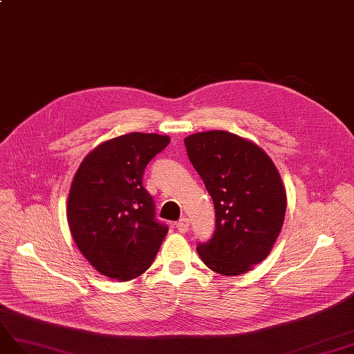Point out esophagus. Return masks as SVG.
I'll use <instances>...</instances> for the list:
<instances>
[{
	"mask_svg": "<svg viewBox=\"0 0 354 354\" xmlns=\"http://www.w3.org/2000/svg\"><path fill=\"white\" fill-rule=\"evenodd\" d=\"M176 228L180 232H187L189 231V219L187 218H182L177 223H176Z\"/></svg>",
	"mask_w": 354,
	"mask_h": 354,
	"instance_id": "esophagus-1",
	"label": "esophagus"
}]
</instances>
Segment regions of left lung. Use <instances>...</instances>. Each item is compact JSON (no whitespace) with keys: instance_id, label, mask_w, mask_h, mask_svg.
<instances>
[{"instance_id":"1","label":"left lung","mask_w":354,"mask_h":354,"mask_svg":"<svg viewBox=\"0 0 354 354\" xmlns=\"http://www.w3.org/2000/svg\"><path fill=\"white\" fill-rule=\"evenodd\" d=\"M185 145L216 212V228L198 243V254L209 269L227 277L251 270L269 255L286 216L277 167L258 145L230 132L194 133Z\"/></svg>"}]
</instances>
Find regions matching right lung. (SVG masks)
Here are the masks:
<instances>
[{"mask_svg":"<svg viewBox=\"0 0 354 354\" xmlns=\"http://www.w3.org/2000/svg\"><path fill=\"white\" fill-rule=\"evenodd\" d=\"M168 136L127 133L100 144L77 168L67 200V221L81 254L105 277L131 281L151 266L167 223L156 219L142 186L149 162Z\"/></svg>","mask_w":354,"mask_h":354,"instance_id":"right-lung-1","label":"right lung"}]
</instances>
